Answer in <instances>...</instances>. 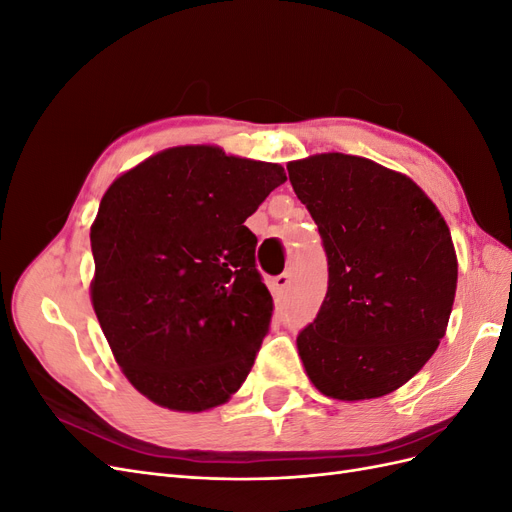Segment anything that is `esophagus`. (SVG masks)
Wrapping results in <instances>:
<instances>
[{
  "label": "esophagus",
  "instance_id": "1",
  "mask_svg": "<svg viewBox=\"0 0 512 512\" xmlns=\"http://www.w3.org/2000/svg\"><path fill=\"white\" fill-rule=\"evenodd\" d=\"M273 288H275L277 294H280V297H284V294H286L288 288H290V275H288V273L277 275L275 280H273Z\"/></svg>",
  "mask_w": 512,
  "mask_h": 512
}]
</instances>
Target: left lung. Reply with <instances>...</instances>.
I'll list each match as a JSON object with an SVG mask.
<instances>
[{
  "label": "left lung",
  "instance_id": "obj_1",
  "mask_svg": "<svg viewBox=\"0 0 512 512\" xmlns=\"http://www.w3.org/2000/svg\"><path fill=\"white\" fill-rule=\"evenodd\" d=\"M288 177L329 265L327 297L297 335L307 376L333 399L391 393L444 337L457 288L451 230L412 179L365 158L320 153L290 162Z\"/></svg>",
  "mask_w": 512,
  "mask_h": 512
}]
</instances>
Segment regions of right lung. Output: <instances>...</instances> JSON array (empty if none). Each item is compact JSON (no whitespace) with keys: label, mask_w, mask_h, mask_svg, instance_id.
Masks as SVG:
<instances>
[{"label":"right lung","mask_w":512,"mask_h":512,"mask_svg":"<svg viewBox=\"0 0 512 512\" xmlns=\"http://www.w3.org/2000/svg\"><path fill=\"white\" fill-rule=\"evenodd\" d=\"M280 164L166 149L106 190L91 226V301L119 367L153 404L200 412L241 389L273 299L243 226Z\"/></svg>","instance_id":"add662e5"}]
</instances>
